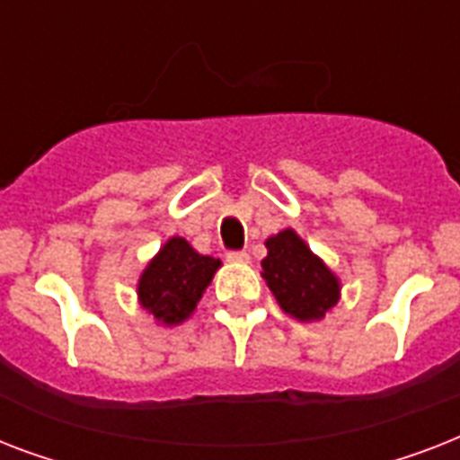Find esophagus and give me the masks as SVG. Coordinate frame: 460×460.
Segmentation results:
<instances>
[{"label": "esophagus", "mask_w": 460, "mask_h": 460, "mask_svg": "<svg viewBox=\"0 0 460 460\" xmlns=\"http://www.w3.org/2000/svg\"><path fill=\"white\" fill-rule=\"evenodd\" d=\"M226 260H229V262H241V265H243V262H248V252L245 251H226Z\"/></svg>", "instance_id": "1"}]
</instances>
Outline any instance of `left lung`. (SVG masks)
<instances>
[{"mask_svg": "<svg viewBox=\"0 0 460 460\" xmlns=\"http://www.w3.org/2000/svg\"><path fill=\"white\" fill-rule=\"evenodd\" d=\"M262 277L281 310L296 320H320L339 301V279L294 229L267 238Z\"/></svg>", "mask_w": 460, "mask_h": 460, "instance_id": "left-lung-1", "label": "left lung"}]
</instances>
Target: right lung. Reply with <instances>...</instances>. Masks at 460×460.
Masks as SVG:
<instances>
[{
	"label": "right lung",
	"instance_id": "add662e5",
	"mask_svg": "<svg viewBox=\"0 0 460 460\" xmlns=\"http://www.w3.org/2000/svg\"><path fill=\"white\" fill-rule=\"evenodd\" d=\"M217 267L219 260L195 252L186 238H169L140 277V305L155 320L179 324L195 310Z\"/></svg>",
	"mask_w": 460,
	"mask_h": 460
}]
</instances>
